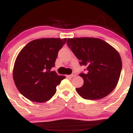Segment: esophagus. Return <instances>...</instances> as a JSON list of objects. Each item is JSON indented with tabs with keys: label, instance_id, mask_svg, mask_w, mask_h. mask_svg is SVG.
Masks as SVG:
<instances>
[{
	"label": "esophagus",
	"instance_id": "esophagus-1",
	"mask_svg": "<svg viewBox=\"0 0 133 133\" xmlns=\"http://www.w3.org/2000/svg\"><path fill=\"white\" fill-rule=\"evenodd\" d=\"M76 76V73L74 72V73H72V74L71 75H70L69 77H75Z\"/></svg>",
	"mask_w": 133,
	"mask_h": 133
}]
</instances>
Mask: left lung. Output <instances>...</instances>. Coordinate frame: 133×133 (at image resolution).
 Segmentation results:
<instances>
[{"instance_id":"left-lung-1","label":"left lung","mask_w":133,"mask_h":133,"mask_svg":"<svg viewBox=\"0 0 133 133\" xmlns=\"http://www.w3.org/2000/svg\"><path fill=\"white\" fill-rule=\"evenodd\" d=\"M68 47L80 64L88 66V72L81 73L84 80L82 87L77 88L78 94L86 99H99L113 91L119 79L121 58L110 44L98 38H68Z\"/></svg>"}]
</instances>
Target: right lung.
Returning <instances> with one entry per match:
<instances>
[{
	"instance_id": "obj_1",
	"label": "right lung",
	"mask_w": 133,
	"mask_h": 133,
	"mask_svg": "<svg viewBox=\"0 0 133 133\" xmlns=\"http://www.w3.org/2000/svg\"><path fill=\"white\" fill-rule=\"evenodd\" d=\"M66 41V38L35 39L20 51L14 65L13 79L24 97L33 102L44 103L54 95L56 87L65 76H59L51 69Z\"/></svg>"
}]
</instances>
